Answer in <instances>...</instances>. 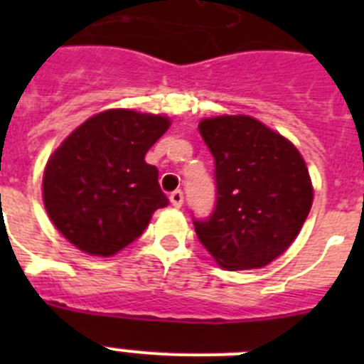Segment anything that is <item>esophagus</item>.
Wrapping results in <instances>:
<instances>
[{
	"label": "esophagus",
	"instance_id": "34e87169",
	"mask_svg": "<svg viewBox=\"0 0 364 364\" xmlns=\"http://www.w3.org/2000/svg\"><path fill=\"white\" fill-rule=\"evenodd\" d=\"M169 200H171V204L175 205V208H180V205L184 204V193L180 191V189H176V191H173L171 195H169Z\"/></svg>",
	"mask_w": 364,
	"mask_h": 364
}]
</instances>
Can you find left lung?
Listing matches in <instances>:
<instances>
[{
    "label": "left lung",
    "instance_id": "left-lung-1",
    "mask_svg": "<svg viewBox=\"0 0 364 364\" xmlns=\"http://www.w3.org/2000/svg\"><path fill=\"white\" fill-rule=\"evenodd\" d=\"M215 159L217 204L193 220L218 266L253 269L290 247L310 213L314 188L297 147L252 117L205 118L198 125Z\"/></svg>",
    "mask_w": 364,
    "mask_h": 364
}]
</instances>
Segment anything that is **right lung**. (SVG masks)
<instances>
[{
	"instance_id": "obj_1",
	"label": "right lung",
	"mask_w": 364,
	"mask_h": 364,
	"mask_svg": "<svg viewBox=\"0 0 364 364\" xmlns=\"http://www.w3.org/2000/svg\"><path fill=\"white\" fill-rule=\"evenodd\" d=\"M167 129L169 118L160 114L111 109L83 122L54 151L43 173V202L70 244L89 255H114L169 204L159 169L144 160Z\"/></svg>"
}]
</instances>
